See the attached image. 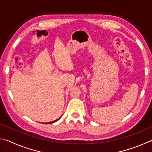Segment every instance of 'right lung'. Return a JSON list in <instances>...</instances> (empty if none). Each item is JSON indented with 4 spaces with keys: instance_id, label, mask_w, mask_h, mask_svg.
I'll use <instances>...</instances> for the list:
<instances>
[{
    "instance_id": "right-lung-1",
    "label": "right lung",
    "mask_w": 152,
    "mask_h": 152,
    "mask_svg": "<svg viewBox=\"0 0 152 152\" xmlns=\"http://www.w3.org/2000/svg\"><path fill=\"white\" fill-rule=\"evenodd\" d=\"M60 118H61V117H60V118H59V119H56V120H55V121H51V122H50V123H45V124H51V123H54V122H56V121H58V120H59V119H60Z\"/></svg>"
}]
</instances>
